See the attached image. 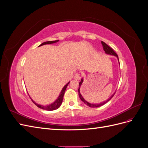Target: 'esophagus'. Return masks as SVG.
<instances>
[{"label": "esophagus", "mask_w": 148, "mask_h": 148, "mask_svg": "<svg viewBox=\"0 0 148 148\" xmlns=\"http://www.w3.org/2000/svg\"><path fill=\"white\" fill-rule=\"evenodd\" d=\"M80 78H81V77H80V75L79 74H75V75L74 76V79H77V80H79L80 79Z\"/></svg>", "instance_id": "1"}]
</instances>
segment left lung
Listing matches in <instances>:
<instances>
[{
	"instance_id": "obj_1",
	"label": "left lung",
	"mask_w": 148,
	"mask_h": 148,
	"mask_svg": "<svg viewBox=\"0 0 148 148\" xmlns=\"http://www.w3.org/2000/svg\"><path fill=\"white\" fill-rule=\"evenodd\" d=\"M101 44H102V45L103 49H104V51H105V52L107 53V54L111 55V56H115V57H117V59H118V60H119V57H118V56H117V53H116L115 52V51L113 50V49H112L110 47H109L108 45H107V44H106L104 42L102 41V42H101ZM83 82V78H82L81 82H80L79 83L78 95H79V96L80 99H81V100H82V101L85 104L87 105V106H89V107H101V106H103L104 104H105L106 103H107V102L109 101L112 99V97L114 96V95H115V93H114V94H113V95L111 96V97H110V98H109V99H107L106 101H104V102H101V103H100V104H92V103L89 102H88V101H86V100H85V99H84V98H83V97L82 96V95H81V93H80V87H81V86H82V84Z\"/></svg>"
}]
</instances>
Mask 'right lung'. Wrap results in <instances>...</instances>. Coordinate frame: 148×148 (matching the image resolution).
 Masks as SVG:
<instances>
[{"mask_svg": "<svg viewBox=\"0 0 148 148\" xmlns=\"http://www.w3.org/2000/svg\"><path fill=\"white\" fill-rule=\"evenodd\" d=\"M58 41H59V40H56V41H46V42H44L43 43H42L41 45H39V46H43V45H45V44H53V43H56V42H57ZM70 83V82H69L68 83H66V84H65L64 87L62 88V91L60 93V95L58 97L57 99L53 102V103H52V104H49V105H47V106H42V105H40V104H37V103H36L31 98V101H32L33 102L34 104L37 107H38L39 108H41L42 109H44V110H54L56 109H57L59 107H60V106H61L62 103V101H63V97H64V94H65V91L66 90V88L67 87V86H68V84Z\"/></svg>", "mask_w": 148, "mask_h": 148, "instance_id": "1", "label": "right lung"}]
</instances>
